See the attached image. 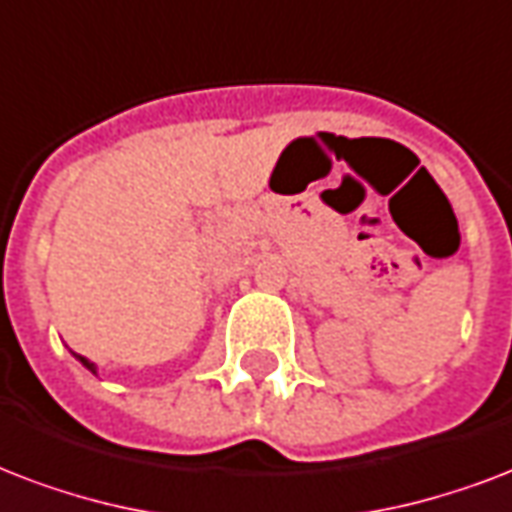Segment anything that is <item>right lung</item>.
I'll list each match as a JSON object with an SVG mask.
<instances>
[{"instance_id": "right-lung-1", "label": "right lung", "mask_w": 512, "mask_h": 512, "mask_svg": "<svg viewBox=\"0 0 512 512\" xmlns=\"http://www.w3.org/2000/svg\"><path fill=\"white\" fill-rule=\"evenodd\" d=\"M72 354H74V351H72ZM74 360H80V362H83V368H88V370H91V373H96V370H99V368H96V365H93L91 360H85L83 354H74Z\"/></svg>"}]
</instances>
